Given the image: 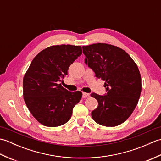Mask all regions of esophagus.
Listing matches in <instances>:
<instances>
[{
	"label": "esophagus",
	"instance_id": "esophagus-1",
	"mask_svg": "<svg viewBox=\"0 0 161 161\" xmlns=\"http://www.w3.org/2000/svg\"><path fill=\"white\" fill-rule=\"evenodd\" d=\"M82 97L84 98L88 97H90V94L89 93H84V92H83V93H82Z\"/></svg>",
	"mask_w": 161,
	"mask_h": 161
}]
</instances>
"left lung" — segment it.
<instances>
[{
  "instance_id": "left-lung-1",
  "label": "left lung",
  "mask_w": 161,
  "mask_h": 161,
  "mask_svg": "<svg viewBox=\"0 0 161 161\" xmlns=\"http://www.w3.org/2000/svg\"><path fill=\"white\" fill-rule=\"evenodd\" d=\"M84 63L97 78L105 81L103 95L91 93L98 107L92 111L93 120L106 126H115L131 115L141 95V77L137 65L125 50L109 44L83 46Z\"/></svg>"
}]
</instances>
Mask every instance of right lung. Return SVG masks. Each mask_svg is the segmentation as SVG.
I'll return each mask as SVG.
<instances>
[{
    "label": "right lung",
    "mask_w": 161,
    "mask_h": 161,
    "mask_svg": "<svg viewBox=\"0 0 161 161\" xmlns=\"http://www.w3.org/2000/svg\"><path fill=\"white\" fill-rule=\"evenodd\" d=\"M82 50L81 46H53L34 58L23 77V97L36 120L54 127L66 123L81 100V91L70 92L59 84Z\"/></svg>",
    "instance_id": "add662e5"
}]
</instances>
